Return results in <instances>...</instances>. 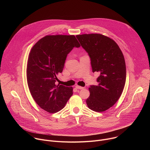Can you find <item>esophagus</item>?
<instances>
[{"mask_svg":"<svg viewBox=\"0 0 150 150\" xmlns=\"http://www.w3.org/2000/svg\"><path fill=\"white\" fill-rule=\"evenodd\" d=\"M75 88H77V89H79V90H82V89H83L84 87H81V86H79V85H76L75 86Z\"/></svg>","mask_w":150,"mask_h":150,"instance_id":"1","label":"esophagus"}]
</instances>
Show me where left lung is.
I'll list each match as a JSON object with an SVG mask.
<instances>
[{"mask_svg":"<svg viewBox=\"0 0 150 150\" xmlns=\"http://www.w3.org/2000/svg\"><path fill=\"white\" fill-rule=\"evenodd\" d=\"M82 47L88 53L93 72H98L97 85H90L86 103L90 109L104 112L120 98L126 77L125 58L116 42L100 34L77 35Z\"/></svg>","mask_w":150,"mask_h":150,"instance_id":"8db88e82","label":"left lung"}]
</instances>
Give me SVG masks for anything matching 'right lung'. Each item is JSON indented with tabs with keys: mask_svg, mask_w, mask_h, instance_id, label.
<instances>
[{
	"mask_svg": "<svg viewBox=\"0 0 150 150\" xmlns=\"http://www.w3.org/2000/svg\"><path fill=\"white\" fill-rule=\"evenodd\" d=\"M80 45L74 35H47L41 38L30 53L27 79L36 103L47 112L62 110L73 94L72 87L56 84L68 54Z\"/></svg>",
	"mask_w": 150,
	"mask_h": 150,
	"instance_id": "right-lung-1",
	"label": "right lung"
}]
</instances>
